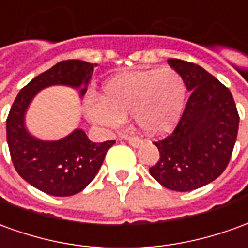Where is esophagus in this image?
<instances>
[{
    "label": "esophagus",
    "instance_id": "1",
    "mask_svg": "<svg viewBox=\"0 0 248 248\" xmlns=\"http://www.w3.org/2000/svg\"><path fill=\"white\" fill-rule=\"evenodd\" d=\"M122 138H124V140H126V141L129 142L131 146H134V148L141 146L142 142H143L141 138H140V137H137V136H122Z\"/></svg>",
    "mask_w": 248,
    "mask_h": 248
}]
</instances>
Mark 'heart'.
I'll list each match as a JSON object with an SVG mask.
<instances>
[{
  "label": "heart",
  "mask_w": 248,
  "mask_h": 248,
  "mask_svg": "<svg viewBox=\"0 0 248 248\" xmlns=\"http://www.w3.org/2000/svg\"><path fill=\"white\" fill-rule=\"evenodd\" d=\"M184 100V79L177 71L161 68L112 78L102 88L100 99H86L84 110L94 124L107 129L134 117L145 133L162 134L176 124Z\"/></svg>",
  "instance_id": "obj_1"
}]
</instances>
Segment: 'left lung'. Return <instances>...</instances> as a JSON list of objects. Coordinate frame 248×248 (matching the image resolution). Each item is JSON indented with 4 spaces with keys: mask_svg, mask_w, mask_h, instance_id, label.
Segmentation results:
<instances>
[{
    "mask_svg": "<svg viewBox=\"0 0 248 248\" xmlns=\"http://www.w3.org/2000/svg\"><path fill=\"white\" fill-rule=\"evenodd\" d=\"M168 64L184 79L190 95L173 133L154 142L160 160L149 172L168 189L188 192L224 172L238 136L239 114L231 91L200 65L178 59Z\"/></svg>",
    "mask_w": 248,
    "mask_h": 248,
    "instance_id": "1",
    "label": "left lung"
}]
</instances>
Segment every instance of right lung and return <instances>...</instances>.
Returning a JSON list of instances; mask_svg holds the SVG:
<instances>
[{
	"mask_svg": "<svg viewBox=\"0 0 248 248\" xmlns=\"http://www.w3.org/2000/svg\"><path fill=\"white\" fill-rule=\"evenodd\" d=\"M96 64L65 60L40 74L21 88L6 119V140L17 173L34 188L52 196H72L87 186L115 141L94 143L76 129L59 141H40L24 126V114L41 88L67 84L84 95Z\"/></svg>",
	"mask_w": 248,
	"mask_h": 248,
	"instance_id": "1",
	"label": "right lung"
}]
</instances>
